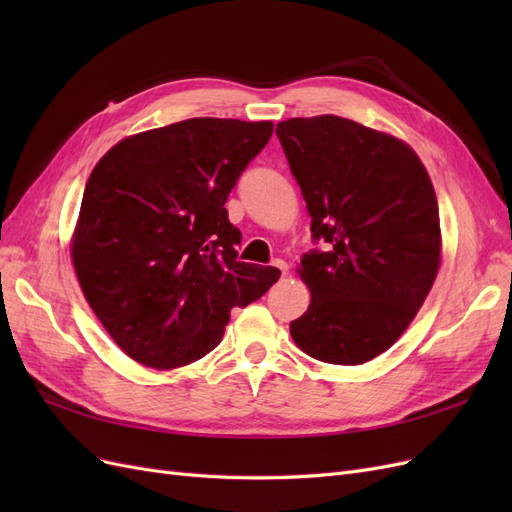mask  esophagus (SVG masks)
Here are the masks:
<instances>
[{
	"mask_svg": "<svg viewBox=\"0 0 512 512\" xmlns=\"http://www.w3.org/2000/svg\"><path fill=\"white\" fill-rule=\"evenodd\" d=\"M273 267H275L277 271H280V275H282V277H284V275H286V271H288V265H286V262H284L282 258H275V260H273Z\"/></svg>",
	"mask_w": 512,
	"mask_h": 512,
	"instance_id": "1",
	"label": "esophagus"
}]
</instances>
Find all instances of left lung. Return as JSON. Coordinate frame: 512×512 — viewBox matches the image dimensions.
<instances>
[{"instance_id":"left-lung-1","label":"left lung","mask_w":512,"mask_h":512,"mask_svg":"<svg viewBox=\"0 0 512 512\" xmlns=\"http://www.w3.org/2000/svg\"><path fill=\"white\" fill-rule=\"evenodd\" d=\"M312 215L299 275L312 292L290 322L305 354L361 365L389 350L421 309L440 267V213L431 179L399 138L337 117L277 123Z\"/></svg>"}]
</instances>
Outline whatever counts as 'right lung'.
<instances>
[{
    "instance_id": "right-lung-1",
    "label": "right lung",
    "mask_w": 512,
    "mask_h": 512,
    "mask_svg": "<svg viewBox=\"0 0 512 512\" xmlns=\"http://www.w3.org/2000/svg\"><path fill=\"white\" fill-rule=\"evenodd\" d=\"M271 121L194 117L123 138L91 170L72 239L85 299L115 344L153 369L203 359L232 307L275 267L241 262L226 198L269 143Z\"/></svg>"
}]
</instances>
